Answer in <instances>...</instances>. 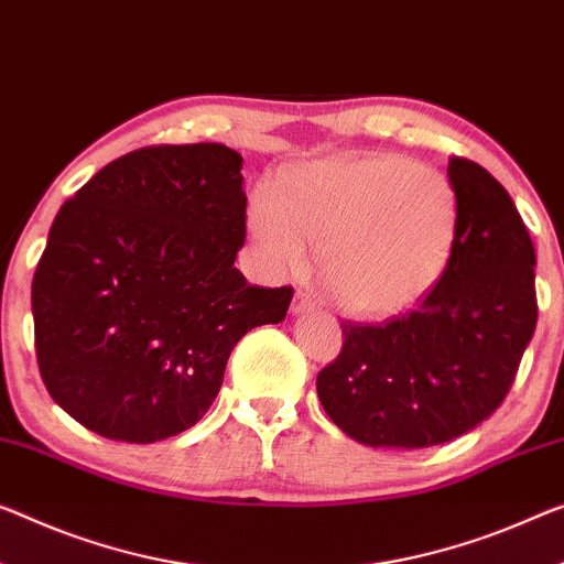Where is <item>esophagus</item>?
Returning a JSON list of instances; mask_svg holds the SVG:
<instances>
[{"label": "esophagus", "mask_w": 564, "mask_h": 564, "mask_svg": "<svg viewBox=\"0 0 564 564\" xmlns=\"http://www.w3.org/2000/svg\"><path fill=\"white\" fill-rule=\"evenodd\" d=\"M315 310V302H310L307 297H302V294H297L292 302V315H307V312Z\"/></svg>", "instance_id": "obj_1"}]
</instances>
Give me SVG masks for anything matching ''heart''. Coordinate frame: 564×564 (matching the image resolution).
Returning a JSON list of instances; mask_svg holds the SVG:
<instances>
[{"label": "heart", "mask_w": 564, "mask_h": 564, "mask_svg": "<svg viewBox=\"0 0 564 564\" xmlns=\"http://www.w3.org/2000/svg\"><path fill=\"white\" fill-rule=\"evenodd\" d=\"M247 224L272 272H305L319 245V272L337 305L383 319L426 300L446 274L458 204L438 169L368 153L280 173L252 196Z\"/></svg>", "instance_id": "1"}]
</instances>
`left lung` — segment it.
<instances>
[{
	"mask_svg": "<svg viewBox=\"0 0 564 564\" xmlns=\"http://www.w3.org/2000/svg\"><path fill=\"white\" fill-rule=\"evenodd\" d=\"M458 204L452 264L419 310L343 323L319 370L325 413L372 448H426L479 426L514 383L536 327L534 245L512 196L469 159L448 161Z\"/></svg>",
	"mask_w": 564,
	"mask_h": 564,
	"instance_id": "8db88e82",
	"label": "left lung"
}]
</instances>
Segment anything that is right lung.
Segmentation results:
<instances>
[{"mask_svg":"<svg viewBox=\"0 0 564 564\" xmlns=\"http://www.w3.org/2000/svg\"><path fill=\"white\" fill-rule=\"evenodd\" d=\"M241 155L151 145L100 169L52 221L32 280L34 348L59 409L100 436L153 444L192 429L252 327L292 288L234 267L247 239Z\"/></svg>","mask_w":564,"mask_h":564,"instance_id":"obj_1","label":"right lung"}]
</instances>
